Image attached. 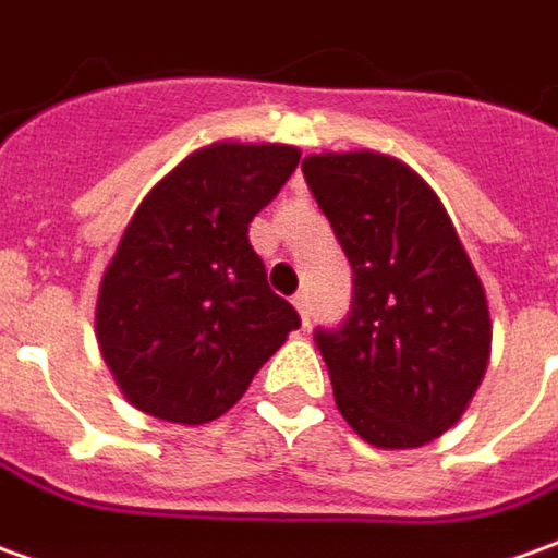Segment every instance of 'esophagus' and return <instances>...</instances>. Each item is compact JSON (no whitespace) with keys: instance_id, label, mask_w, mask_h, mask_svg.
<instances>
[{"instance_id":"1","label":"esophagus","mask_w":558,"mask_h":558,"mask_svg":"<svg viewBox=\"0 0 558 558\" xmlns=\"http://www.w3.org/2000/svg\"><path fill=\"white\" fill-rule=\"evenodd\" d=\"M293 305H295V311H299V317H302V327H308V324H311V308H308V295H305V293H299V295H293Z\"/></svg>"}]
</instances>
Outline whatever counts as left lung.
<instances>
[{
	"mask_svg": "<svg viewBox=\"0 0 558 558\" xmlns=\"http://www.w3.org/2000/svg\"><path fill=\"white\" fill-rule=\"evenodd\" d=\"M354 268L351 314L317 332L336 407L375 449H418L464 415L492 354L483 280L437 192L373 149L302 161Z\"/></svg>",
	"mask_w": 558,
	"mask_h": 558,
	"instance_id": "8db88e82",
	"label": "left lung"
}]
</instances>
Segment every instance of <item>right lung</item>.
<instances>
[{
	"instance_id": "add662e5",
	"label": "right lung",
	"mask_w": 558,
	"mask_h": 558,
	"mask_svg": "<svg viewBox=\"0 0 558 558\" xmlns=\"http://www.w3.org/2000/svg\"><path fill=\"white\" fill-rule=\"evenodd\" d=\"M302 151L219 140L140 201L97 293V344L124 400L170 424L216 422L299 329L250 247V222Z\"/></svg>"
}]
</instances>
